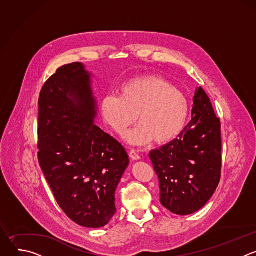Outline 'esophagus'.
Wrapping results in <instances>:
<instances>
[{"mask_svg":"<svg viewBox=\"0 0 256 256\" xmlns=\"http://www.w3.org/2000/svg\"><path fill=\"white\" fill-rule=\"evenodd\" d=\"M130 157L132 160H138L140 159V155L136 153V150H130Z\"/></svg>","mask_w":256,"mask_h":256,"instance_id":"obj_1","label":"esophagus"}]
</instances>
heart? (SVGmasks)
<instances>
[{
	"label": "heart",
	"instance_id": "b5f03b06",
	"mask_svg": "<svg viewBox=\"0 0 256 256\" xmlns=\"http://www.w3.org/2000/svg\"><path fill=\"white\" fill-rule=\"evenodd\" d=\"M103 122L114 132L124 134L136 122L140 124L126 134L134 144L153 140L164 144L184 130L190 112V103L179 89L156 75L142 76L124 83L120 94H109L100 104Z\"/></svg>",
	"mask_w": 256,
	"mask_h": 256
}]
</instances>
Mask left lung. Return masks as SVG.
Masks as SVG:
<instances>
[{
  "instance_id": "left-lung-1",
  "label": "left lung",
  "mask_w": 256,
  "mask_h": 256,
  "mask_svg": "<svg viewBox=\"0 0 256 256\" xmlns=\"http://www.w3.org/2000/svg\"><path fill=\"white\" fill-rule=\"evenodd\" d=\"M149 156L159 178L163 206L186 216L208 202L221 179V120L202 87L194 97L192 120L178 138Z\"/></svg>"
}]
</instances>
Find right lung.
<instances>
[{"mask_svg":"<svg viewBox=\"0 0 256 256\" xmlns=\"http://www.w3.org/2000/svg\"><path fill=\"white\" fill-rule=\"evenodd\" d=\"M95 107L81 62L60 66L38 99L40 168L64 212L88 228L114 216L116 190L130 162L122 144L94 124Z\"/></svg>","mask_w":256,"mask_h":256,"instance_id":"right-lung-1","label":"right lung"}]
</instances>
